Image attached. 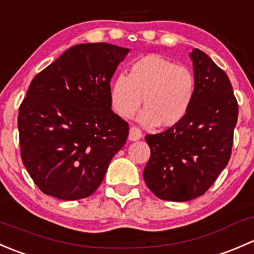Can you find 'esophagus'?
<instances>
[{"label": "esophagus", "mask_w": 254, "mask_h": 254, "mask_svg": "<svg viewBox=\"0 0 254 254\" xmlns=\"http://www.w3.org/2000/svg\"><path fill=\"white\" fill-rule=\"evenodd\" d=\"M141 136H142L141 131H140L137 127H130V130H129V140H130V141H137V140L141 139Z\"/></svg>", "instance_id": "obj_1"}]
</instances>
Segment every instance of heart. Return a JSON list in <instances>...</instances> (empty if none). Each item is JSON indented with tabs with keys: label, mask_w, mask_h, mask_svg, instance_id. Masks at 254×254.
I'll list each match as a JSON object with an SVG mask.
<instances>
[{
	"label": "heart",
	"mask_w": 254,
	"mask_h": 254,
	"mask_svg": "<svg viewBox=\"0 0 254 254\" xmlns=\"http://www.w3.org/2000/svg\"><path fill=\"white\" fill-rule=\"evenodd\" d=\"M195 94V78L184 66L158 54H148L131 63L129 75L119 73L111 84L114 112L130 118L140 108L143 127L168 129L188 114Z\"/></svg>",
	"instance_id": "heart-1"
}]
</instances>
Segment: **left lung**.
<instances>
[{
	"instance_id": "left-lung-1",
	"label": "left lung",
	"mask_w": 254,
	"mask_h": 254,
	"mask_svg": "<svg viewBox=\"0 0 254 254\" xmlns=\"http://www.w3.org/2000/svg\"><path fill=\"white\" fill-rule=\"evenodd\" d=\"M195 94L187 117L176 127L146 135L151 150L143 170L157 198L188 201L203 195L231 156L238 106L229 77L205 53L193 49Z\"/></svg>"
}]
</instances>
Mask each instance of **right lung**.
<instances>
[{"label": "right lung", "instance_id": "add662e5", "mask_svg": "<svg viewBox=\"0 0 254 254\" xmlns=\"http://www.w3.org/2000/svg\"><path fill=\"white\" fill-rule=\"evenodd\" d=\"M130 49L87 43L33 78L18 113L20 156L40 190L77 200L101 186L129 125L112 111L111 79Z\"/></svg>", "mask_w": 254, "mask_h": 254}]
</instances>
